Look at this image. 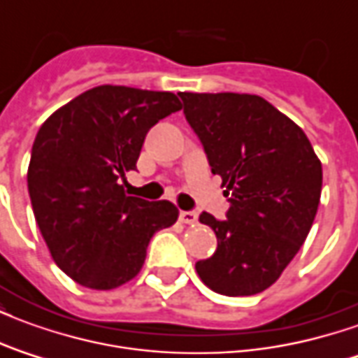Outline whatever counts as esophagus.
<instances>
[{"label": "esophagus", "instance_id": "esophagus-1", "mask_svg": "<svg viewBox=\"0 0 358 358\" xmlns=\"http://www.w3.org/2000/svg\"><path fill=\"white\" fill-rule=\"evenodd\" d=\"M180 220L184 224H195L197 222V213L195 210H180Z\"/></svg>", "mask_w": 358, "mask_h": 358}]
</instances>
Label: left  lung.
<instances>
[{"label":"left lung","mask_w":358,"mask_h":358,"mask_svg":"<svg viewBox=\"0 0 358 358\" xmlns=\"http://www.w3.org/2000/svg\"><path fill=\"white\" fill-rule=\"evenodd\" d=\"M184 115L222 178L226 220L201 213L217 251L195 270L213 292L255 295L276 282L315 222L322 164L299 126L251 94H180Z\"/></svg>","instance_id":"1"}]
</instances>
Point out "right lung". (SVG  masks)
<instances>
[{"label": "right lung", "instance_id": "right-lung-1", "mask_svg": "<svg viewBox=\"0 0 358 358\" xmlns=\"http://www.w3.org/2000/svg\"><path fill=\"white\" fill-rule=\"evenodd\" d=\"M182 109L171 92L97 86L51 115L36 134L28 194L59 268L90 289L130 282L157 230L176 222L171 201L126 195L145 134Z\"/></svg>", "mask_w": 358, "mask_h": 358}]
</instances>
